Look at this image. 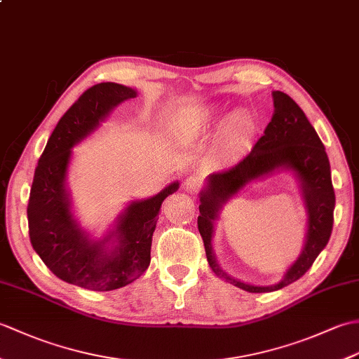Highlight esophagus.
I'll list each match as a JSON object with an SVG mask.
<instances>
[{
    "label": "esophagus",
    "instance_id": "esophagus-1",
    "mask_svg": "<svg viewBox=\"0 0 359 359\" xmlns=\"http://www.w3.org/2000/svg\"><path fill=\"white\" fill-rule=\"evenodd\" d=\"M202 187V180L197 175H189V177L184 182V188L189 193H197Z\"/></svg>",
    "mask_w": 359,
    "mask_h": 359
}]
</instances>
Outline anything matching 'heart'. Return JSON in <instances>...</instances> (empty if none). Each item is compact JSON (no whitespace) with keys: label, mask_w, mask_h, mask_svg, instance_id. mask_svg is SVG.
<instances>
[{"label":"heart","mask_w":359,"mask_h":359,"mask_svg":"<svg viewBox=\"0 0 359 359\" xmlns=\"http://www.w3.org/2000/svg\"><path fill=\"white\" fill-rule=\"evenodd\" d=\"M225 128H228V133H230L233 142L238 144V147H241V144L247 143V140L251 137V134L255 133V123L251 121L250 117L247 116H236L228 118L225 123H224Z\"/></svg>","instance_id":"obj_1"}]
</instances>
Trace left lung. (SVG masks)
Here are the masks:
<instances>
[{
	"instance_id": "1",
	"label": "left lung",
	"mask_w": 359,
	"mask_h": 359,
	"mask_svg": "<svg viewBox=\"0 0 359 359\" xmlns=\"http://www.w3.org/2000/svg\"><path fill=\"white\" fill-rule=\"evenodd\" d=\"M273 100L274 112L270 123L248 154L231 168L212 172L208 177V187L201 196V216L197 217V226L211 270L217 278L250 293L273 292L302 278L327 245L333 228L334 189L324 144L292 97L274 90ZM279 165L292 167L302 182L309 211L308 242L300 259L279 285L273 287L248 286L226 277L218 269L210 251L212 220L215 218L219 205L243 184Z\"/></svg>"
}]
</instances>
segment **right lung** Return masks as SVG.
Wrapping results in <instances>:
<instances>
[{
  "label": "right lung",
  "mask_w": 359,
  "mask_h": 359,
  "mask_svg": "<svg viewBox=\"0 0 359 359\" xmlns=\"http://www.w3.org/2000/svg\"><path fill=\"white\" fill-rule=\"evenodd\" d=\"M134 97V89L117 83H98L86 89L50 134L30 188L29 238L36 255L57 278L94 292L125 287L148 269L160 207L179 188L172 184L151 199L129 205L116 230L118 247L109 253L103 250L106 241L89 242L75 224L63 184L71 148L114 106Z\"/></svg>",
  "instance_id": "right-lung-1"
}]
</instances>
